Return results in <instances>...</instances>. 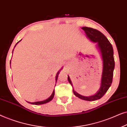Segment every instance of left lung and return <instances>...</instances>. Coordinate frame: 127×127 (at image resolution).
<instances>
[{"mask_svg":"<svg viewBox=\"0 0 127 127\" xmlns=\"http://www.w3.org/2000/svg\"><path fill=\"white\" fill-rule=\"evenodd\" d=\"M81 29L84 31L88 39L94 43H96V47L99 51L102 60L103 69L100 88L95 94L86 96L78 94L74 91L73 88V91L74 94L80 99L88 101H94L101 98L112 84L115 65L113 57V48L106 37L99 31L88 27H82ZM67 80L73 87L72 81L69 76H67Z\"/></svg>","mask_w":127,"mask_h":127,"instance_id":"obj_1","label":"left lung"}]
</instances>
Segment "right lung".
<instances>
[{
	"mask_svg": "<svg viewBox=\"0 0 127 127\" xmlns=\"http://www.w3.org/2000/svg\"><path fill=\"white\" fill-rule=\"evenodd\" d=\"M21 40L19 41L18 43H17V44H15V46H14V47H15V46H16V45H17V44H18V43L19 42H20V41H21ZM13 50H14V49H13ZM10 64H11V62H10ZM62 68H61V70H60L58 71V72H57V75H56V77H55V80H56V82H57V79H58V74H59V73H60V72L61 70H62ZM55 85H56V84H55ZM54 94H55V90H54L53 93H52V94H51V96H50L49 97V98H47V99H46V100H42V101H37V102H28V103H32V104H33V105H43V104L47 103H48V102H49L51 101V100L53 99L54 96Z\"/></svg>",
	"mask_w": 127,
	"mask_h": 127,
	"instance_id": "1",
	"label": "right lung"
}]
</instances>
